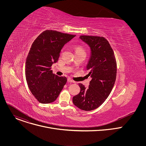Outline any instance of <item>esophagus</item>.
Wrapping results in <instances>:
<instances>
[{
	"mask_svg": "<svg viewBox=\"0 0 146 146\" xmlns=\"http://www.w3.org/2000/svg\"><path fill=\"white\" fill-rule=\"evenodd\" d=\"M68 81L69 82H74V81L73 80H71L70 78H68Z\"/></svg>",
	"mask_w": 146,
	"mask_h": 146,
	"instance_id": "1",
	"label": "esophagus"
}]
</instances>
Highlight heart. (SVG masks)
<instances>
[{
    "mask_svg": "<svg viewBox=\"0 0 146 146\" xmlns=\"http://www.w3.org/2000/svg\"><path fill=\"white\" fill-rule=\"evenodd\" d=\"M84 52V50H83L82 47L76 46L75 47V52Z\"/></svg>",
    "mask_w": 146,
    "mask_h": 146,
    "instance_id": "b5f03b06",
    "label": "heart"
}]
</instances>
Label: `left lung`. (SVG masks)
<instances>
[{
	"label": "left lung",
	"instance_id": "left-lung-1",
	"mask_svg": "<svg viewBox=\"0 0 146 146\" xmlns=\"http://www.w3.org/2000/svg\"><path fill=\"white\" fill-rule=\"evenodd\" d=\"M79 38L90 48L86 68L92 79L88 88L80 83V92L73 96V103L81 110L91 111L99 108L110 95L116 79L117 64L113 50L105 38L84 35Z\"/></svg>",
	"mask_w": 146,
	"mask_h": 146
}]
</instances>
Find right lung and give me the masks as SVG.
<instances>
[{"instance_id":"add662e5","label":"right lung","mask_w":146,"mask_h":146,"mask_svg":"<svg viewBox=\"0 0 146 146\" xmlns=\"http://www.w3.org/2000/svg\"><path fill=\"white\" fill-rule=\"evenodd\" d=\"M75 36L47 30L33 41L26 60L25 75L31 93L39 102H54L66 84L67 78L53 74L51 68L64 45Z\"/></svg>"}]
</instances>
